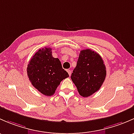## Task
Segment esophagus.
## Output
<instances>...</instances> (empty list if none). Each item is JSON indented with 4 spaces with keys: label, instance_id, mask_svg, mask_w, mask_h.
<instances>
[{
    "label": "esophagus",
    "instance_id": "obj_1",
    "mask_svg": "<svg viewBox=\"0 0 134 134\" xmlns=\"http://www.w3.org/2000/svg\"><path fill=\"white\" fill-rule=\"evenodd\" d=\"M67 71H68V74H69V75H71V70H67Z\"/></svg>",
    "mask_w": 134,
    "mask_h": 134
}]
</instances>
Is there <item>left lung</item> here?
<instances>
[{"instance_id":"1","label":"left lung","mask_w":134,"mask_h":134,"mask_svg":"<svg viewBox=\"0 0 134 134\" xmlns=\"http://www.w3.org/2000/svg\"><path fill=\"white\" fill-rule=\"evenodd\" d=\"M107 75L103 59L90 49L81 50L71 79L81 96H92L101 87Z\"/></svg>"}]
</instances>
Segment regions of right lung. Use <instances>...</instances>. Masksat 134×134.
I'll list each match as a JSON object with an SVG mask.
<instances>
[{"mask_svg":"<svg viewBox=\"0 0 134 134\" xmlns=\"http://www.w3.org/2000/svg\"><path fill=\"white\" fill-rule=\"evenodd\" d=\"M29 80L41 93L46 96L54 94L60 82L69 77L58 58L52 56V48H42L31 57L27 67Z\"/></svg>","mask_w":134,"mask_h":134,"instance_id":"obj_1","label":"right lung"}]
</instances>
